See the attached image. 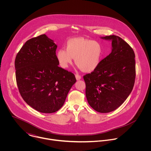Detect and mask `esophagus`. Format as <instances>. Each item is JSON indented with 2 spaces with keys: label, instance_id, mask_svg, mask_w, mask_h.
I'll use <instances>...</instances> for the list:
<instances>
[{
  "label": "esophagus",
  "instance_id": "34e87169",
  "mask_svg": "<svg viewBox=\"0 0 151 151\" xmlns=\"http://www.w3.org/2000/svg\"><path fill=\"white\" fill-rule=\"evenodd\" d=\"M75 77H76V79L77 80H79V79H81V76L79 75V74H76V75H75Z\"/></svg>",
  "mask_w": 151,
  "mask_h": 151
}]
</instances>
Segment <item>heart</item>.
Listing matches in <instances>:
<instances>
[{"instance_id": "heart-1", "label": "heart", "mask_w": 151, "mask_h": 151, "mask_svg": "<svg viewBox=\"0 0 151 151\" xmlns=\"http://www.w3.org/2000/svg\"><path fill=\"white\" fill-rule=\"evenodd\" d=\"M60 66L68 68L73 58L76 65L84 72H92L100 64L103 56V48L100 43L90 39L76 37L69 39L65 48L57 52Z\"/></svg>"}]
</instances>
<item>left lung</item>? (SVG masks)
Returning <instances> with one entry per match:
<instances>
[{
    "instance_id": "8db88e82",
    "label": "left lung",
    "mask_w": 151,
    "mask_h": 151,
    "mask_svg": "<svg viewBox=\"0 0 151 151\" xmlns=\"http://www.w3.org/2000/svg\"><path fill=\"white\" fill-rule=\"evenodd\" d=\"M101 38L112 40V52L95 70L83 78L90 106L97 112L108 113L119 107L133 90L136 78L135 54L118 36Z\"/></svg>"
}]
</instances>
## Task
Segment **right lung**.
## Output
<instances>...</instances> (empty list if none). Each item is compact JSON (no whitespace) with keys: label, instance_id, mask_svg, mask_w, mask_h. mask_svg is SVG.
Here are the masks:
<instances>
[{"label":"right lung","instance_id":"obj_1","mask_svg":"<svg viewBox=\"0 0 151 151\" xmlns=\"http://www.w3.org/2000/svg\"><path fill=\"white\" fill-rule=\"evenodd\" d=\"M57 47L52 40L41 35L28 40L15 60L16 81L21 97L42 113L58 111L76 81L72 72L58 66Z\"/></svg>","mask_w":151,"mask_h":151}]
</instances>
